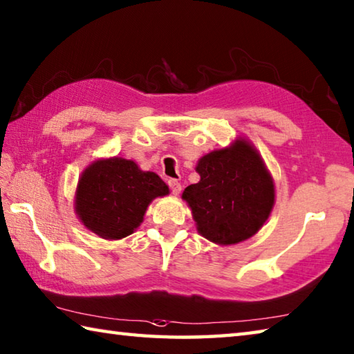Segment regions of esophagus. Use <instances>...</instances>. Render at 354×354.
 Here are the masks:
<instances>
[{"mask_svg": "<svg viewBox=\"0 0 354 354\" xmlns=\"http://www.w3.org/2000/svg\"><path fill=\"white\" fill-rule=\"evenodd\" d=\"M169 187H170V190H171V194L173 195H179L181 194V184H179L176 179H170L169 181Z\"/></svg>", "mask_w": 354, "mask_h": 354, "instance_id": "34e87169", "label": "esophagus"}]
</instances>
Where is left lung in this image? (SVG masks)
Listing matches in <instances>:
<instances>
[{
    "mask_svg": "<svg viewBox=\"0 0 354 354\" xmlns=\"http://www.w3.org/2000/svg\"><path fill=\"white\" fill-rule=\"evenodd\" d=\"M199 181L183 199L196 230L209 241L229 246L249 240L263 227L275 203V184L265 160L246 138L199 158Z\"/></svg>",
    "mask_w": 354,
    "mask_h": 354,
    "instance_id": "obj_1",
    "label": "left lung"
}]
</instances>
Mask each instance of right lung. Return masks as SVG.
<instances>
[{"label": "right lung", "mask_w": 354, "mask_h": 354, "mask_svg": "<svg viewBox=\"0 0 354 354\" xmlns=\"http://www.w3.org/2000/svg\"><path fill=\"white\" fill-rule=\"evenodd\" d=\"M155 171L119 156L93 160L77 183L74 209L83 226L104 240L131 235L155 198L169 195Z\"/></svg>", "instance_id": "add662e5"}]
</instances>
